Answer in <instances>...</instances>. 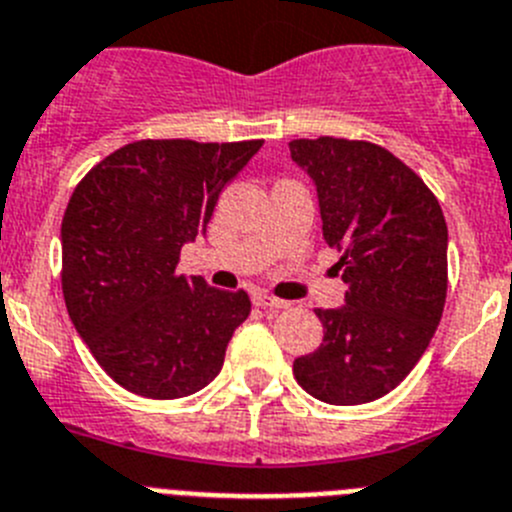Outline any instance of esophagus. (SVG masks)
Instances as JSON below:
<instances>
[{"label":"esophagus","mask_w":512,"mask_h":512,"mask_svg":"<svg viewBox=\"0 0 512 512\" xmlns=\"http://www.w3.org/2000/svg\"><path fill=\"white\" fill-rule=\"evenodd\" d=\"M255 306L265 308V311H280V308H288V301H280L275 296H267V293H257L255 296Z\"/></svg>","instance_id":"obj_1"}]
</instances>
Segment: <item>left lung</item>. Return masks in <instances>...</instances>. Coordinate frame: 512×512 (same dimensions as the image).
I'll return each mask as SVG.
<instances>
[{"label": "left lung", "mask_w": 512, "mask_h": 512, "mask_svg": "<svg viewBox=\"0 0 512 512\" xmlns=\"http://www.w3.org/2000/svg\"><path fill=\"white\" fill-rule=\"evenodd\" d=\"M316 183L326 245L347 283L342 308H316L324 342L293 362L298 385L331 405L388 395L416 367L446 303V219L434 191L365 140L290 142Z\"/></svg>", "instance_id": "1"}]
</instances>
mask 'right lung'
Returning a JSON list of instances; mask_svg holds the SVG:
<instances>
[{
  "label": "right lung",
  "instance_id": "obj_1",
  "mask_svg": "<svg viewBox=\"0 0 512 512\" xmlns=\"http://www.w3.org/2000/svg\"><path fill=\"white\" fill-rule=\"evenodd\" d=\"M262 140H137L86 173L61 224L68 316L101 370L142 398L199 393L250 316L245 290L176 273Z\"/></svg>",
  "mask_w": 512,
  "mask_h": 512
}]
</instances>
